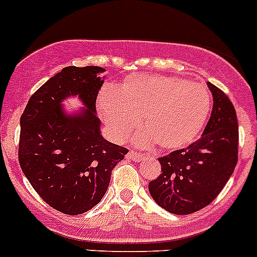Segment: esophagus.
<instances>
[{
    "instance_id": "obj_1",
    "label": "esophagus",
    "mask_w": 257,
    "mask_h": 257,
    "mask_svg": "<svg viewBox=\"0 0 257 257\" xmlns=\"http://www.w3.org/2000/svg\"><path fill=\"white\" fill-rule=\"evenodd\" d=\"M128 158L129 159L134 160V162H141V160L144 159V155L139 152H134V150H131L128 153Z\"/></svg>"
}]
</instances>
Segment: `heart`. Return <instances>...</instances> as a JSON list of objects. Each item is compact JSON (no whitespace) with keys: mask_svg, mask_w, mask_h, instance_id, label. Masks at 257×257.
<instances>
[{"mask_svg":"<svg viewBox=\"0 0 257 257\" xmlns=\"http://www.w3.org/2000/svg\"><path fill=\"white\" fill-rule=\"evenodd\" d=\"M98 105L115 139L125 138L143 120L147 132L137 143L177 150L193 143L200 133L211 109V95L204 85L179 77L132 76L116 94L102 92Z\"/></svg>","mask_w":257,"mask_h":257,"instance_id":"b5f03b06","label":"heart"}]
</instances>
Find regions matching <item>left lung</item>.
<instances>
[{
	"instance_id": "1",
	"label": "left lung",
	"mask_w": 257,
	"mask_h": 257,
	"mask_svg": "<svg viewBox=\"0 0 257 257\" xmlns=\"http://www.w3.org/2000/svg\"><path fill=\"white\" fill-rule=\"evenodd\" d=\"M212 93L211 116L200 139L158 158L162 173L149 183L155 203L167 211L188 215L208 206L224 189L239 154V124L234 104L220 88Z\"/></svg>"
}]
</instances>
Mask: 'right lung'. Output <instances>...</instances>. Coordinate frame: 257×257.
Listing matches in <instances>:
<instances>
[{"label":"right lung","mask_w":257,"mask_h":257,"mask_svg":"<svg viewBox=\"0 0 257 257\" xmlns=\"http://www.w3.org/2000/svg\"><path fill=\"white\" fill-rule=\"evenodd\" d=\"M103 72L66 67L31 95L20 119L21 169L49 206L67 215L83 214L102 200L112 170L128 153L100 136L95 100ZM69 95H78L87 109L67 116L60 103Z\"/></svg>","instance_id":"obj_1"}]
</instances>
